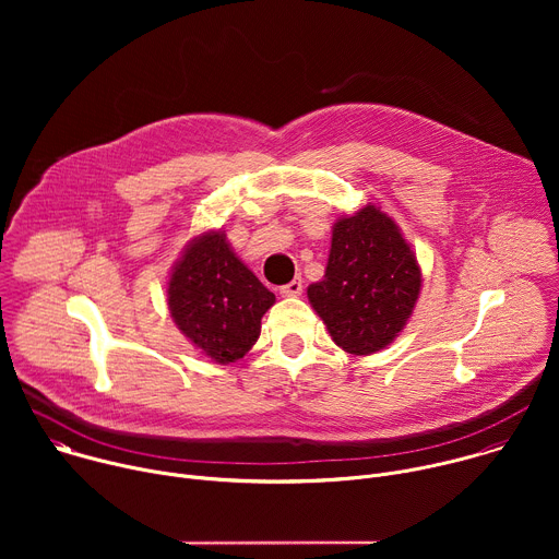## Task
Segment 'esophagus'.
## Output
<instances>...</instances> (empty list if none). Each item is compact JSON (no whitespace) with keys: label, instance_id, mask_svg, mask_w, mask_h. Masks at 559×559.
<instances>
[{"label":"esophagus","instance_id":"obj_1","mask_svg":"<svg viewBox=\"0 0 559 559\" xmlns=\"http://www.w3.org/2000/svg\"><path fill=\"white\" fill-rule=\"evenodd\" d=\"M302 294V281L294 278L287 285L281 287V296H300Z\"/></svg>","mask_w":559,"mask_h":559}]
</instances>
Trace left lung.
Masks as SVG:
<instances>
[{
  "mask_svg": "<svg viewBox=\"0 0 559 559\" xmlns=\"http://www.w3.org/2000/svg\"><path fill=\"white\" fill-rule=\"evenodd\" d=\"M423 274L391 216L365 205L336 221L325 278L307 287L334 343L369 356L401 334L414 311Z\"/></svg>",
  "mask_w": 559,
  "mask_h": 559,
  "instance_id": "obj_1",
  "label": "left lung"
}]
</instances>
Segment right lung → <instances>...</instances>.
<instances>
[{
  "instance_id": "1",
  "label": "right lung",
  "mask_w": 559,
  "mask_h": 559,
  "mask_svg": "<svg viewBox=\"0 0 559 559\" xmlns=\"http://www.w3.org/2000/svg\"><path fill=\"white\" fill-rule=\"evenodd\" d=\"M276 296L243 265L223 231L197 236L168 283L177 328L218 365L243 358L261 336V318Z\"/></svg>"
}]
</instances>
